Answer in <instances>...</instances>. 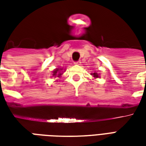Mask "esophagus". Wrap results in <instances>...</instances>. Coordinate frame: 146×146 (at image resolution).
<instances>
[{
    "label": "esophagus",
    "instance_id": "1",
    "mask_svg": "<svg viewBox=\"0 0 146 146\" xmlns=\"http://www.w3.org/2000/svg\"><path fill=\"white\" fill-rule=\"evenodd\" d=\"M74 63L76 64V65H80V63H81V62L80 61H76V62H75Z\"/></svg>",
    "mask_w": 146,
    "mask_h": 146
}]
</instances>
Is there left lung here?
Returning a JSON list of instances; mask_svg holds the SVG:
<instances>
[{
  "instance_id": "8db88e82",
  "label": "left lung",
  "mask_w": 146,
  "mask_h": 146,
  "mask_svg": "<svg viewBox=\"0 0 146 146\" xmlns=\"http://www.w3.org/2000/svg\"><path fill=\"white\" fill-rule=\"evenodd\" d=\"M92 75H93V76H94V77H96V78H98V73H92Z\"/></svg>"
}]
</instances>
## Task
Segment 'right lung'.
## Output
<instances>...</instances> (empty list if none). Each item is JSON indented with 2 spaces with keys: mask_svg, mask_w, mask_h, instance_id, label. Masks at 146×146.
<instances>
[{
  "mask_svg": "<svg viewBox=\"0 0 146 146\" xmlns=\"http://www.w3.org/2000/svg\"><path fill=\"white\" fill-rule=\"evenodd\" d=\"M60 70H62L61 69H56L53 71V76H60L62 75V73H60Z\"/></svg>",
  "mask_w": 146,
  "mask_h": 146,
  "instance_id": "right-lung-1",
  "label": "right lung"
}]
</instances>
